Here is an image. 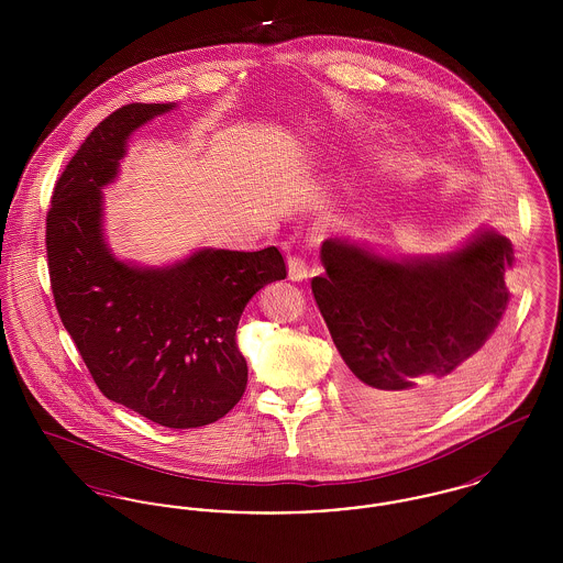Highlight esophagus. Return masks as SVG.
I'll use <instances>...</instances> for the list:
<instances>
[{"mask_svg": "<svg viewBox=\"0 0 563 563\" xmlns=\"http://www.w3.org/2000/svg\"><path fill=\"white\" fill-rule=\"evenodd\" d=\"M310 276V269L306 260H301L299 255H289V278L291 280H306Z\"/></svg>", "mask_w": 563, "mask_h": 563, "instance_id": "obj_1", "label": "esophagus"}]
</instances>
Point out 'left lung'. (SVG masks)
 Wrapping results in <instances>:
<instances>
[{
	"label": "left lung",
	"mask_w": 563,
	"mask_h": 563,
	"mask_svg": "<svg viewBox=\"0 0 563 563\" xmlns=\"http://www.w3.org/2000/svg\"><path fill=\"white\" fill-rule=\"evenodd\" d=\"M312 294L340 350L344 395L379 420L409 422L464 395L489 365L509 306L512 244L482 228L441 255L384 257L322 242Z\"/></svg>",
	"instance_id": "left-lung-1"
}]
</instances>
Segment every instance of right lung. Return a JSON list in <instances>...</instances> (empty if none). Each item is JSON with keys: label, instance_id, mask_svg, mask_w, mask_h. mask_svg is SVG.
Instances as JSON below:
<instances>
[{"label": "right lung", "instance_id": "1", "mask_svg": "<svg viewBox=\"0 0 563 563\" xmlns=\"http://www.w3.org/2000/svg\"><path fill=\"white\" fill-rule=\"evenodd\" d=\"M173 108L131 103L86 136L54 186L46 251L58 317L99 390L166 429H198L241 401L242 310L287 268L276 246L198 249L164 268L111 253L103 188L115 181L131 134Z\"/></svg>", "mask_w": 563, "mask_h": 563}]
</instances>
